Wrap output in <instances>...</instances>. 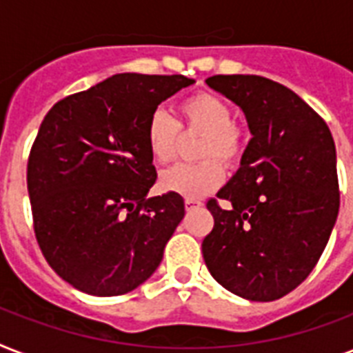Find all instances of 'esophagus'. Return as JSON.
<instances>
[{
  "label": "esophagus",
  "instance_id": "obj_1",
  "mask_svg": "<svg viewBox=\"0 0 353 353\" xmlns=\"http://www.w3.org/2000/svg\"><path fill=\"white\" fill-rule=\"evenodd\" d=\"M201 201H198V199H185V209L187 210H194V209H199L201 207Z\"/></svg>",
  "mask_w": 353,
  "mask_h": 353
}]
</instances>
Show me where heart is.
<instances>
[{
	"label": "heart",
	"instance_id": "heart-1",
	"mask_svg": "<svg viewBox=\"0 0 353 353\" xmlns=\"http://www.w3.org/2000/svg\"><path fill=\"white\" fill-rule=\"evenodd\" d=\"M179 121L155 112L146 122V144L152 157L161 165L174 161L177 154L179 128L205 135L196 165H177L161 174V188L187 199H201L214 192L225 177L227 166L240 165L247 148V130L232 119V106L223 97L198 91L177 104ZM220 159L222 162L217 161Z\"/></svg>",
	"mask_w": 353,
	"mask_h": 353
}]
</instances>
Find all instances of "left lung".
Returning <instances> with one entry per match:
<instances>
[{"mask_svg": "<svg viewBox=\"0 0 353 353\" xmlns=\"http://www.w3.org/2000/svg\"><path fill=\"white\" fill-rule=\"evenodd\" d=\"M207 84L243 110L252 133L232 179L207 201L214 227L201 251L218 284L247 301L282 299L317 265L339 212L328 124L285 85L256 74Z\"/></svg>", "mask_w": 353, "mask_h": 353, "instance_id": "left-lung-1", "label": "left lung"}]
</instances>
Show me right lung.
Listing matches in <instances>:
<instances>
[{"instance_id":"right-lung-1","label":"right lung","mask_w":353,"mask_h":353,"mask_svg":"<svg viewBox=\"0 0 353 353\" xmlns=\"http://www.w3.org/2000/svg\"><path fill=\"white\" fill-rule=\"evenodd\" d=\"M183 74H113L47 112L27 161L32 225L47 263L95 296L152 276L185 216L179 194L146 198L157 179L146 122L192 84Z\"/></svg>"}]
</instances>
